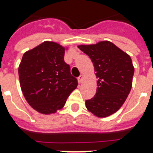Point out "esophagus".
<instances>
[{"label": "esophagus", "mask_w": 153, "mask_h": 153, "mask_svg": "<svg viewBox=\"0 0 153 153\" xmlns=\"http://www.w3.org/2000/svg\"><path fill=\"white\" fill-rule=\"evenodd\" d=\"M83 79V75L79 76V77H78V82H79V83H82Z\"/></svg>", "instance_id": "obj_1"}]
</instances>
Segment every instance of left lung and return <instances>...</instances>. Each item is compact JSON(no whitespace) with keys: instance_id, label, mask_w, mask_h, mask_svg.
Segmentation results:
<instances>
[{"instance_id":"1","label":"left lung","mask_w":153,"mask_h":153,"mask_svg":"<svg viewBox=\"0 0 153 153\" xmlns=\"http://www.w3.org/2000/svg\"><path fill=\"white\" fill-rule=\"evenodd\" d=\"M78 48L90 56L98 78L97 93L86 100V107L97 117H109L123 106L132 88L134 67L131 57L109 41Z\"/></svg>"}]
</instances>
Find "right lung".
Listing matches in <instances>:
<instances>
[{
    "mask_svg": "<svg viewBox=\"0 0 153 153\" xmlns=\"http://www.w3.org/2000/svg\"><path fill=\"white\" fill-rule=\"evenodd\" d=\"M64 47L45 41L23 55L18 74L30 106L43 114L56 113L76 88L78 81L64 61Z\"/></svg>",
    "mask_w": 153,
    "mask_h": 153,
    "instance_id": "obj_1",
    "label": "right lung"
}]
</instances>
